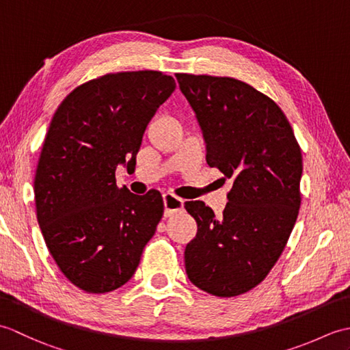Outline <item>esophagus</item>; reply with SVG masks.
Instances as JSON below:
<instances>
[{
    "mask_svg": "<svg viewBox=\"0 0 350 350\" xmlns=\"http://www.w3.org/2000/svg\"><path fill=\"white\" fill-rule=\"evenodd\" d=\"M163 206H165V217H173L177 212L183 211L185 200L167 192V194H163Z\"/></svg>",
    "mask_w": 350,
    "mask_h": 350,
    "instance_id": "1",
    "label": "esophagus"
}]
</instances>
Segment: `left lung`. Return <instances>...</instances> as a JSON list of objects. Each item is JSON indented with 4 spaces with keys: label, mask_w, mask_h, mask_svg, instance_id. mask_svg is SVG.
<instances>
[{
    "label": "left lung",
    "mask_w": 350,
    "mask_h": 350,
    "mask_svg": "<svg viewBox=\"0 0 350 350\" xmlns=\"http://www.w3.org/2000/svg\"><path fill=\"white\" fill-rule=\"evenodd\" d=\"M176 78L202 128L207 163L233 179L219 219L200 200L185 203L198 226L185 267L198 288L232 298L260 284L286 247L301 206V147L281 108L250 84Z\"/></svg>",
    "instance_id": "8db88e82"
}]
</instances>
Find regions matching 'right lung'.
Instances as JSON below:
<instances>
[{
    "label": "right lung",
    "mask_w": 350,
    "mask_h": 350,
    "mask_svg": "<svg viewBox=\"0 0 350 350\" xmlns=\"http://www.w3.org/2000/svg\"><path fill=\"white\" fill-rule=\"evenodd\" d=\"M156 70L108 73L57 108L34 179L37 221L57 266L87 293H107L135 273L163 215L159 191L135 196L116 183L135 167L144 131L174 92Z\"/></svg>",
    "instance_id": "1"
}]
</instances>
